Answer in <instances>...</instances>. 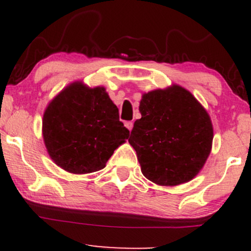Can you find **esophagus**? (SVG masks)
I'll list each match as a JSON object with an SVG mask.
<instances>
[{
	"label": "esophagus",
	"mask_w": 251,
	"mask_h": 251,
	"mask_svg": "<svg viewBox=\"0 0 251 251\" xmlns=\"http://www.w3.org/2000/svg\"><path fill=\"white\" fill-rule=\"evenodd\" d=\"M125 126H126V128L128 129V131H132V128H133V123H132V122H126L125 123Z\"/></svg>",
	"instance_id": "1"
}]
</instances>
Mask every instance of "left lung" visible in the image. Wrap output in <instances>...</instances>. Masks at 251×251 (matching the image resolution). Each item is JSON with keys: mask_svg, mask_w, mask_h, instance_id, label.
<instances>
[{"mask_svg": "<svg viewBox=\"0 0 251 251\" xmlns=\"http://www.w3.org/2000/svg\"><path fill=\"white\" fill-rule=\"evenodd\" d=\"M128 143L142 174L157 185L176 186L200 174L212 148L206 109L179 85L144 93Z\"/></svg>", "mask_w": 251, "mask_h": 251, "instance_id": "8db88e82", "label": "left lung"}]
</instances>
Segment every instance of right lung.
<instances>
[{
    "instance_id": "right-lung-1",
    "label": "right lung",
    "mask_w": 251,
    "mask_h": 251,
    "mask_svg": "<svg viewBox=\"0 0 251 251\" xmlns=\"http://www.w3.org/2000/svg\"><path fill=\"white\" fill-rule=\"evenodd\" d=\"M128 135L102 86L72 82L50 100L43 113L42 137L48 154L70 174L103 169Z\"/></svg>"
}]
</instances>
